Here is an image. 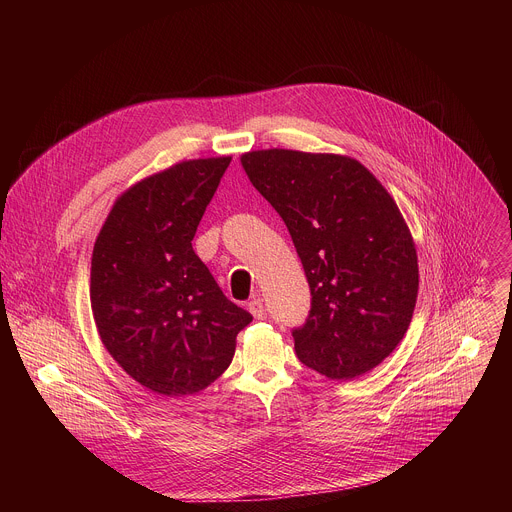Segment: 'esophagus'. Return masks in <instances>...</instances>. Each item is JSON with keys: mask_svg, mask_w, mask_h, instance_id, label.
<instances>
[{"mask_svg": "<svg viewBox=\"0 0 512 512\" xmlns=\"http://www.w3.org/2000/svg\"><path fill=\"white\" fill-rule=\"evenodd\" d=\"M247 308H249V312L253 314V318H257V320H261V318L265 316V306H263V300H261V298H253Z\"/></svg>", "mask_w": 512, "mask_h": 512, "instance_id": "esophagus-1", "label": "esophagus"}]
</instances>
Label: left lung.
I'll list each match as a JSON object with an SVG mask.
<instances>
[{
	"label": "left lung",
	"instance_id": "left-lung-1",
	"mask_svg": "<svg viewBox=\"0 0 512 512\" xmlns=\"http://www.w3.org/2000/svg\"><path fill=\"white\" fill-rule=\"evenodd\" d=\"M302 259L312 308L291 332L306 367L336 381L373 371L403 340L417 302L411 233L383 184L336 154L241 156Z\"/></svg>",
	"mask_w": 512,
	"mask_h": 512
}]
</instances>
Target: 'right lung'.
I'll return each instance as SVG.
<instances>
[{"mask_svg":"<svg viewBox=\"0 0 512 512\" xmlns=\"http://www.w3.org/2000/svg\"><path fill=\"white\" fill-rule=\"evenodd\" d=\"M231 158L180 162L123 192L95 241L91 308L119 367L166 397L194 395L233 360L253 316L192 249Z\"/></svg>","mask_w":512,"mask_h":512,"instance_id":"right-lung-1","label":"right lung"}]
</instances>
